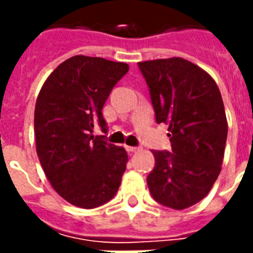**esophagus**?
<instances>
[{
	"mask_svg": "<svg viewBox=\"0 0 253 253\" xmlns=\"http://www.w3.org/2000/svg\"><path fill=\"white\" fill-rule=\"evenodd\" d=\"M126 151L129 152V153H135V152L139 151V148H136V146H126Z\"/></svg>",
	"mask_w": 253,
	"mask_h": 253,
	"instance_id": "1",
	"label": "esophagus"
}]
</instances>
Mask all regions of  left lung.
Returning <instances> with one entry per match:
<instances>
[{"instance_id":"left-lung-1","label":"left lung","mask_w":253,"mask_h":253,"mask_svg":"<svg viewBox=\"0 0 253 253\" xmlns=\"http://www.w3.org/2000/svg\"><path fill=\"white\" fill-rule=\"evenodd\" d=\"M151 91L158 124H168L171 152L153 151L148 176L152 197L173 210L210 193L224 159L228 122L214 79L181 57L138 63Z\"/></svg>"}]
</instances>
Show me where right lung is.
Listing matches in <instances>:
<instances>
[{
	"mask_svg": "<svg viewBox=\"0 0 253 253\" xmlns=\"http://www.w3.org/2000/svg\"><path fill=\"white\" fill-rule=\"evenodd\" d=\"M129 66L77 54L60 63L35 105L36 153L54 191L80 209L105 204L117 194L128 155L94 136L105 126L102 107Z\"/></svg>",
	"mask_w": 253,
	"mask_h": 253,
	"instance_id": "1",
	"label": "right lung"
}]
</instances>
